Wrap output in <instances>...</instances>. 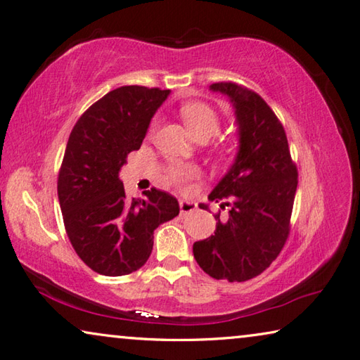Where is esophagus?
<instances>
[{
    "instance_id": "esophagus-1",
    "label": "esophagus",
    "mask_w": 360,
    "mask_h": 360,
    "mask_svg": "<svg viewBox=\"0 0 360 360\" xmlns=\"http://www.w3.org/2000/svg\"><path fill=\"white\" fill-rule=\"evenodd\" d=\"M179 209H181V215L192 214L193 210L196 209V204L195 202H190V201H181L179 202Z\"/></svg>"
}]
</instances>
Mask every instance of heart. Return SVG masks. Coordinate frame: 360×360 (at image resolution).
Returning a JSON list of instances; mask_svg holds the SVG:
<instances>
[{
	"mask_svg": "<svg viewBox=\"0 0 360 360\" xmlns=\"http://www.w3.org/2000/svg\"><path fill=\"white\" fill-rule=\"evenodd\" d=\"M179 110L188 131L192 132L196 139L206 140L215 136V134L220 131L221 118L212 105L201 101H192L182 104ZM154 128H156V122H153L151 131H154ZM198 173L200 170L195 165L173 164L167 168L165 178L172 186L178 188H186L188 182L196 178Z\"/></svg>",
	"mask_w": 360,
	"mask_h": 360,
	"instance_id": "1",
	"label": "heart"
}]
</instances>
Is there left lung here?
<instances>
[{
  "instance_id": "1",
  "label": "left lung",
  "mask_w": 360,
  "mask_h": 360,
  "mask_svg": "<svg viewBox=\"0 0 360 360\" xmlns=\"http://www.w3.org/2000/svg\"><path fill=\"white\" fill-rule=\"evenodd\" d=\"M231 98L240 136L234 165L209 195L220 202L215 234L195 242L193 256L215 279L245 283L279 256L290 234L298 168L283 123L264 98L236 82H215ZM201 209L207 206L201 204Z\"/></svg>"
}]
</instances>
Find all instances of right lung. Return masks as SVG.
<instances>
[{"instance_id": "1", "label": "right lung", "mask_w": 360, "mask_h": 360, "mask_svg": "<svg viewBox=\"0 0 360 360\" xmlns=\"http://www.w3.org/2000/svg\"><path fill=\"white\" fill-rule=\"evenodd\" d=\"M168 95L158 87H118L91 104L68 137L58 176L63 224L76 255L104 276L145 265L154 229L179 214L178 200L154 187L143 200H129L118 178Z\"/></svg>"}]
</instances>
